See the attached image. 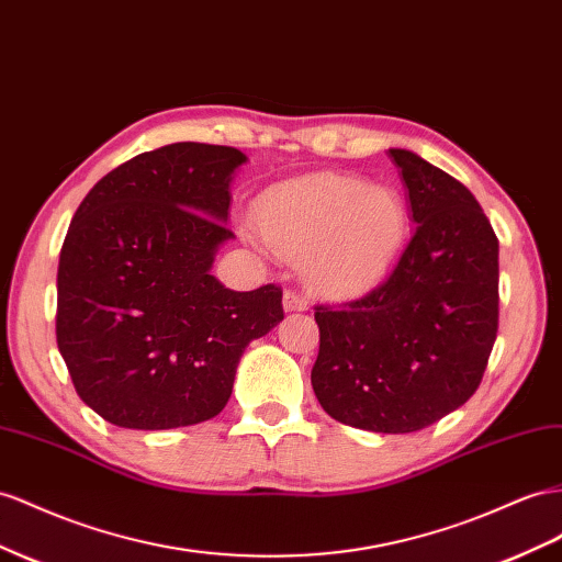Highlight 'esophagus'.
Returning <instances> with one entry per match:
<instances>
[{
    "instance_id": "34e87169",
    "label": "esophagus",
    "mask_w": 562,
    "mask_h": 562,
    "mask_svg": "<svg viewBox=\"0 0 562 562\" xmlns=\"http://www.w3.org/2000/svg\"><path fill=\"white\" fill-rule=\"evenodd\" d=\"M307 297L300 295L295 291H285L283 295V310L285 312H307Z\"/></svg>"
}]
</instances>
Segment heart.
I'll use <instances>...</instances> for the list:
<instances>
[{"label":"heart","instance_id":"b5f03b06","mask_svg":"<svg viewBox=\"0 0 562 562\" xmlns=\"http://www.w3.org/2000/svg\"><path fill=\"white\" fill-rule=\"evenodd\" d=\"M255 212L267 246L302 260L312 291L333 300L357 297L381 283L408 232L397 191L330 172L271 187Z\"/></svg>","mask_w":562,"mask_h":562}]
</instances>
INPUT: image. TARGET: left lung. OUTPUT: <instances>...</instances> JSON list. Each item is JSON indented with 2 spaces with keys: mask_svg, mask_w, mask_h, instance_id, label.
<instances>
[{
  "mask_svg": "<svg viewBox=\"0 0 562 562\" xmlns=\"http://www.w3.org/2000/svg\"><path fill=\"white\" fill-rule=\"evenodd\" d=\"M414 236L385 283L316 307L312 387L324 412L371 432H416L477 390L498 328V240L475 195L414 150L390 148Z\"/></svg>",
  "mask_w": 562,
  "mask_h": 562,
  "instance_id": "8db88e82",
  "label": "left lung"
}]
</instances>
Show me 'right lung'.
Listing matches in <instances>:
<instances>
[{"mask_svg": "<svg viewBox=\"0 0 562 562\" xmlns=\"http://www.w3.org/2000/svg\"><path fill=\"white\" fill-rule=\"evenodd\" d=\"M246 154L179 142L99 179L58 257L56 342L80 400L117 428L215 418L246 347L283 318L281 288L212 277Z\"/></svg>", "mask_w": 562, "mask_h": 562, "instance_id": "right-lung-1", "label": "right lung"}]
</instances>
